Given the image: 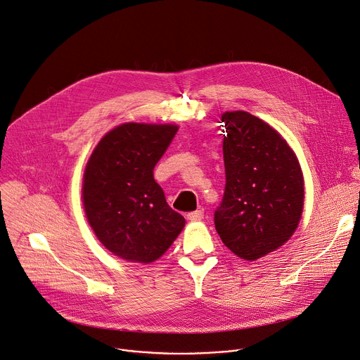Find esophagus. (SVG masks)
Wrapping results in <instances>:
<instances>
[{
	"label": "esophagus",
	"mask_w": 360,
	"mask_h": 360,
	"mask_svg": "<svg viewBox=\"0 0 360 360\" xmlns=\"http://www.w3.org/2000/svg\"><path fill=\"white\" fill-rule=\"evenodd\" d=\"M203 217H205L203 210H195V212H191L187 214V219L191 221H200Z\"/></svg>",
	"instance_id": "obj_1"
}]
</instances>
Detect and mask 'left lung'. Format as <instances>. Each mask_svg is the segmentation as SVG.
I'll use <instances>...</instances> for the list:
<instances>
[{
    "mask_svg": "<svg viewBox=\"0 0 360 360\" xmlns=\"http://www.w3.org/2000/svg\"><path fill=\"white\" fill-rule=\"evenodd\" d=\"M226 187L214 226L234 255L259 257L286 243L303 210V176L293 150L246 111L221 115Z\"/></svg>",
    "mask_w": 360,
    "mask_h": 360,
    "instance_id": "1",
    "label": "left lung"
}]
</instances>
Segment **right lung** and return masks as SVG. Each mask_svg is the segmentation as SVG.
Masks as SVG:
<instances>
[{"instance_id":"1","label":"right lung","mask_w":360,"mask_h":360,"mask_svg":"<svg viewBox=\"0 0 360 360\" xmlns=\"http://www.w3.org/2000/svg\"><path fill=\"white\" fill-rule=\"evenodd\" d=\"M179 127L126 123L94 148L83 181L90 226L107 250L129 262L151 263L184 227L153 176Z\"/></svg>"}]
</instances>
